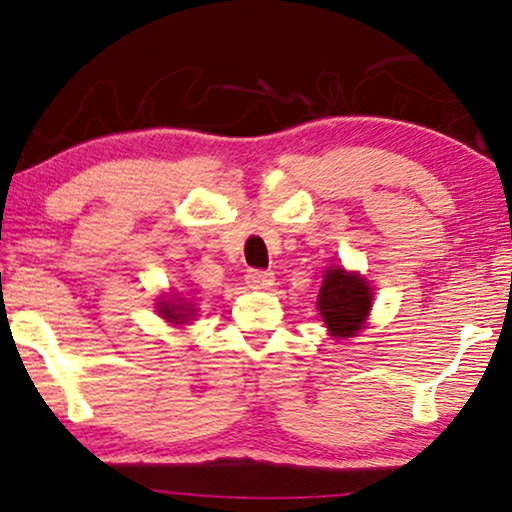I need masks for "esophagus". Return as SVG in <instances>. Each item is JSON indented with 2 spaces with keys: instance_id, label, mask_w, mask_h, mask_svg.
I'll return each instance as SVG.
<instances>
[{
  "instance_id": "esophagus-1",
  "label": "esophagus",
  "mask_w": 512,
  "mask_h": 512,
  "mask_svg": "<svg viewBox=\"0 0 512 512\" xmlns=\"http://www.w3.org/2000/svg\"><path fill=\"white\" fill-rule=\"evenodd\" d=\"M273 280H276V278H273L271 271L250 269L246 273V283H248V287H253V290H271Z\"/></svg>"
}]
</instances>
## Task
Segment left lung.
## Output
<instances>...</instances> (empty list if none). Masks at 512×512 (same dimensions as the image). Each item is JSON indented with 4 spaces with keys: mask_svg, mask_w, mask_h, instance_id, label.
I'll list each match as a JSON object with an SVG mask.
<instances>
[{
    "mask_svg": "<svg viewBox=\"0 0 512 512\" xmlns=\"http://www.w3.org/2000/svg\"><path fill=\"white\" fill-rule=\"evenodd\" d=\"M373 306V290L366 278L343 266H329L318 294V311L329 334L343 338L357 336L364 329Z\"/></svg>",
    "mask_w": 512,
    "mask_h": 512,
    "instance_id": "obj_1",
    "label": "left lung"
}]
</instances>
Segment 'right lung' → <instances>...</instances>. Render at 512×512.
Listing matches in <instances>:
<instances>
[{
  "label": "right lung",
  "mask_w": 512,
  "mask_h": 512,
  "mask_svg": "<svg viewBox=\"0 0 512 512\" xmlns=\"http://www.w3.org/2000/svg\"><path fill=\"white\" fill-rule=\"evenodd\" d=\"M157 313H160L167 322H171V325H185V322H190L194 315V308L190 304H185V301L162 299L157 301Z\"/></svg>",
  "instance_id": "add662e5"
}]
</instances>
